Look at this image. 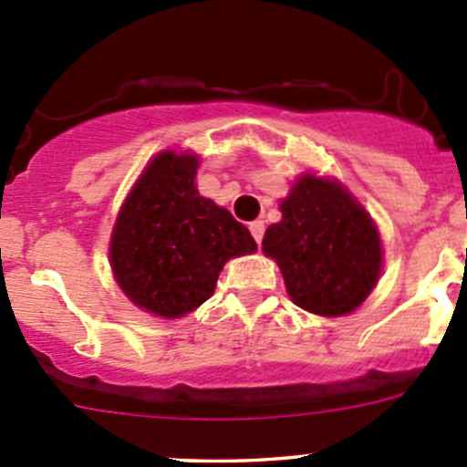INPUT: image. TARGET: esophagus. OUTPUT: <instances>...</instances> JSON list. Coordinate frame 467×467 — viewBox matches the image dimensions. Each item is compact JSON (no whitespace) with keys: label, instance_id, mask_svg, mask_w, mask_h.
Here are the masks:
<instances>
[{"label":"esophagus","instance_id":"34e87169","mask_svg":"<svg viewBox=\"0 0 467 467\" xmlns=\"http://www.w3.org/2000/svg\"><path fill=\"white\" fill-rule=\"evenodd\" d=\"M248 228H251L253 239H255L257 244H262V237H264V221H253V223L248 225Z\"/></svg>","mask_w":467,"mask_h":467}]
</instances>
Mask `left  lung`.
I'll use <instances>...</instances> for the list:
<instances>
[{"mask_svg": "<svg viewBox=\"0 0 467 467\" xmlns=\"http://www.w3.org/2000/svg\"><path fill=\"white\" fill-rule=\"evenodd\" d=\"M268 225L264 255L273 257L298 307L318 317L355 312L381 273V242L368 212L338 181L305 173Z\"/></svg>", "mask_w": 467, "mask_h": 467, "instance_id": "obj_1", "label": "left lung"}]
</instances>
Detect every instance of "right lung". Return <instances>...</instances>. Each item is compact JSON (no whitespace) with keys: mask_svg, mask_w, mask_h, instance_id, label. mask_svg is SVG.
<instances>
[{"mask_svg":"<svg viewBox=\"0 0 467 467\" xmlns=\"http://www.w3.org/2000/svg\"><path fill=\"white\" fill-rule=\"evenodd\" d=\"M194 153L155 155L126 196L110 237L117 285L144 312L181 318L214 294L230 257L257 251L248 228L199 194Z\"/></svg>","mask_w":467,"mask_h":467,"instance_id":"add662e5","label":"right lung"}]
</instances>
